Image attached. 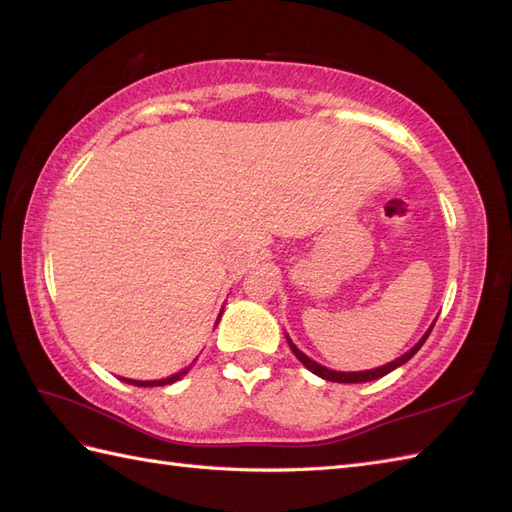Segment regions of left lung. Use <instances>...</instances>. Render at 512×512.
<instances>
[{
    "instance_id": "1",
    "label": "left lung",
    "mask_w": 512,
    "mask_h": 512,
    "mask_svg": "<svg viewBox=\"0 0 512 512\" xmlns=\"http://www.w3.org/2000/svg\"><path fill=\"white\" fill-rule=\"evenodd\" d=\"M436 324V322H433ZM433 324L431 327L427 329V333L418 339V344H414L406 354H401L399 359H395V361H391V363H386V365H382V367H376V369H367V371H333V369H327V367H322V365H318L316 361H312L309 359V356H305L297 346L292 344V339L290 337H286L288 339V346H290V350L294 352V356H297V359L312 371V374H316V376H320V378H324V380H329V382H344V384H352V382H369V380H378V378H382V376H386V374H391L393 369H397L399 365H404V363H408L412 356L421 350V346L425 344V339L429 337V333H431V329H433Z\"/></svg>"
}]
</instances>
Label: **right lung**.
Here are the masks:
<instances>
[{"instance_id": "1", "label": "right lung", "mask_w": 512, "mask_h": 512, "mask_svg": "<svg viewBox=\"0 0 512 512\" xmlns=\"http://www.w3.org/2000/svg\"><path fill=\"white\" fill-rule=\"evenodd\" d=\"M188 369H190V367H188ZM188 369H183V371H179V374L162 378V380H128V378H123V382L134 384V386H164V384H173V382H177L179 378H183L185 374H188Z\"/></svg>"}]
</instances>
